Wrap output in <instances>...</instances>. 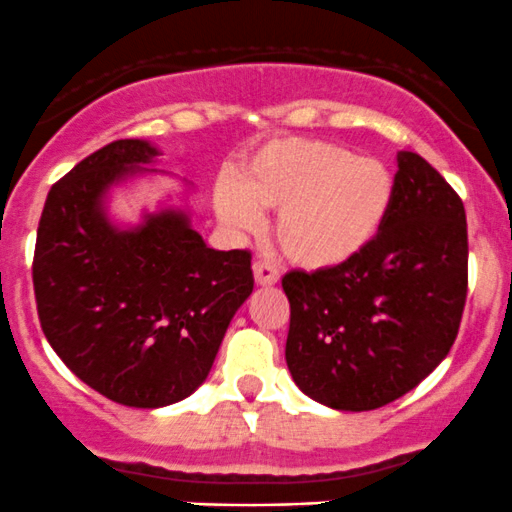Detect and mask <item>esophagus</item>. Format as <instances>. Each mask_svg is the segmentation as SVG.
<instances>
[{"instance_id":"obj_1","label":"esophagus","mask_w":512,"mask_h":512,"mask_svg":"<svg viewBox=\"0 0 512 512\" xmlns=\"http://www.w3.org/2000/svg\"><path fill=\"white\" fill-rule=\"evenodd\" d=\"M254 278H256V285H263V287H271L280 280V275L271 263L266 261H256L254 263Z\"/></svg>"}]
</instances>
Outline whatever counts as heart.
<instances>
[{
  "mask_svg": "<svg viewBox=\"0 0 512 512\" xmlns=\"http://www.w3.org/2000/svg\"><path fill=\"white\" fill-rule=\"evenodd\" d=\"M394 176L380 159L355 157L326 140L287 137L256 149L234 179L212 193L229 232H254L261 210H278L275 239L304 271H336L380 237L394 205Z\"/></svg>",
  "mask_w": 512,
  "mask_h": 512,
  "instance_id": "obj_1",
  "label": "heart"
}]
</instances>
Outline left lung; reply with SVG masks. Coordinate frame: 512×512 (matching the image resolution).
<instances>
[{"label": "left lung", "instance_id": "obj_1", "mask_svg": "<svg viewBox=\"0 0 512 512\" xmlns=\"http://www.w3.org/2000/svg\"><path fill=\"white\" fill-rule=\"evenodd\" d=\"M394 205L380 237L336 271H292L285 360L309 399L372 411L399 399L455 343L467 300V215L426 159L396 154Z\"/></svg>", "mask_w": 512, "mask_h": 512}]
</instances>
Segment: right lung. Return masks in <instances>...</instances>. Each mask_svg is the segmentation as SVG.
<instances>
[{"instance_id": "1", "label": "right lung", "mask_w": 512, "mask_h": 512, "mask_svg": "<svg viewBox=\"0 0 512 512\" xmlns=\"http://www.w3.org/2000/svg\"><path fill=\"white\" fill-rule=\"evenodd\" d=\"M149 140H116L50 188L40 215L33 290L45 338L91 389L132 409L191 396L229 321L254 290L249 251H215L193 229L195 188L169 171ZM171 175L184 191L120 226L107 203L142 175Z\"/></svg>"}]
</instances>
